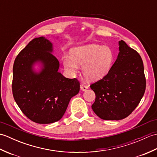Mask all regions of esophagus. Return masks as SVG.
<instances>
[{"mask_svg":"<svg viewBox=\"0 0 157 157\" xmlns=\"http://www.w3.org/2000/svg\"><path fill=\"white\" fill-rule=\"evenodd\" d=\"M88 88V87L86 85H85L84 84H82L80 85V89L82 91H86V90H87Z\"/></svg>","mask_w":157,"mask_h":157,"instance_id":"obj_1","label":"esophagus"}]
</instances>
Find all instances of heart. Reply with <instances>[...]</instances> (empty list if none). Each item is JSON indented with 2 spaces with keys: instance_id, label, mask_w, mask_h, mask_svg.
Listing matches in <instances>:
<instances>
[{
  "instance_id": "obj_1",
  "label": "heart",
  "mask_w": 157,
  "mask_h": 157,
  "mask_svg": "<svg viewBox=\"0 0 157 157\" xmlns=\"http://www.w3.org/2000/svg\"><path fill=\"white\" fill-rule=\"evenodd\" d=\"M114 55L111 48L98 44H88L73 48L71 57L65 55L63 65L71 73H75L79 65L89 81H97L104 78L113 64Z\"/></svg>"
}]
</instances>
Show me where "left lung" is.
Segmentation results:
<instances>
[{
  "label": "left lung",
  "mask_w": 157,
  "mask_h": 157,
  "mask_svg": "<svg viewBox=\"0 0 157 157\" xmlns=\"http://www.w3.org/2000/svg\"><path fill=\"white\" fill-rule=\"evenodd\" d=\"M107 74L90 86L96 94L92 109L104 120H121L129 116L140 102L146 89L140 55L123 41Z\"/></svg>",
  "instance_id": "8db88e82"
}]
</instances>
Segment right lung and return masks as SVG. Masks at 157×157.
<instances>
[{
	"instance_id": "right-lung-1",
	"label": "right lung",
	"mask_w": 157,
	"mask_h": 157,
	"mask_svg": "<svg viewBox=\"0 0 157 157\" xmlns=\"http://www.w3.org/2000/svg\"><path fill=\"white\" fill-rule=\"evenodd\" d=\"M52 43L45 37L33 39L20 52L13 68V95L28 118L40 124L59 121L70 100L78 94L79 82L58 71L59 62L52 54ZM36 63L41 65L38 72Z\"/></svg>"
}]
</instances>
